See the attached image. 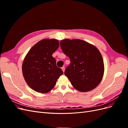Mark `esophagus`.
<instances>
[{
    "label": "esophagus",
    "mask_w": 128,
    "mask_h": 128,
    "mask_svg": "<svg viewBox=\"0 0 128 128\" xmlns=\"http://www.w3.org/2000/svg\"><path fill=\"white\" fill-rule=\"evenodd\" d=\"M61 69H62V70L63 72H64V67H62L61 68Z\"/></svg>",
    "instance_id": "esophagus-1"
}]
</instances>
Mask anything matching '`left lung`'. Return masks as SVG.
Returning a JSON list of instances; mask_svg holds the SVG:
<instances>
[{
  "label": "left lung",
  "instance_id": "1",
  "mask_svg": "<svg viewBox=\"0 0 128 128\" xmlns=\"http://www.w3.org/2000/svg\"><path fill=\"white\" fill-rule=\"evenodd\" d=\"M60 46L70 60L64 75L73 87L85 92L97 86L104 72V61L98 49L81 40L64 39L61 40Z\"/></svg>",
  "mask_w": 128,
  "mask_h": 128
}]
</instances>
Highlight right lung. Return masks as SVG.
<instances>
[{"instance_id": "right-lung-1", "label": "right lung", "mask_w": 128, "mask_h": 128, "mask_svg": "<svg viewBox=\"0 0 128 128\" xmlns=\"http://www.w3.org/2000/svg\"><path fill=\"white\" fill-rule=\"evenodd\" d=\"M59 46L57 40L44 39L34 45L26 55L22 64L23 75L34 91L42 94L48 92L63 74L52 56Z\"/></svg>"}]
</instances>
